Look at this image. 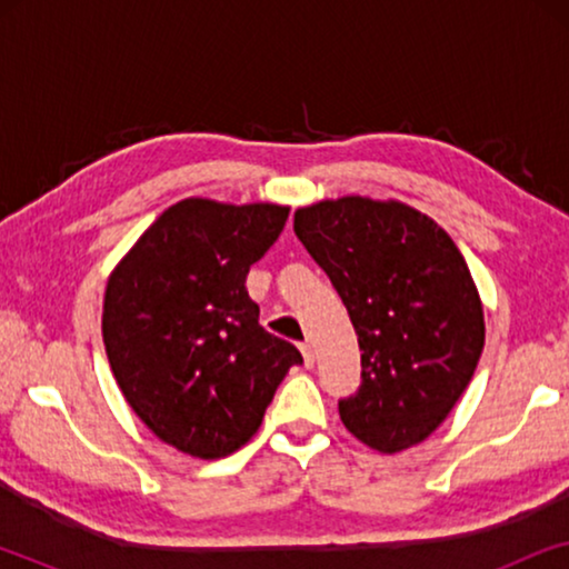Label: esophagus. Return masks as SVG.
Segmentation results:
<instances>
[{"mask_svg": "<svg viewBox=\"0 0 569 569\" xmlns=\"http://www.w3.org/2000/svg\"><path fill=\"white\" fill-rule=\"evenodd\" d=\"M300 352H302V357H306V365H308V368H313V362H316V352H313V347H310L308 341H306V345H300Z\"/></svg>", "mask_w": 569, "mask_h": 569, "instance_id": "1", "label": "esophagus"}]
</instances>
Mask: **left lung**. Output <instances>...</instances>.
<instances>
[{
  "instance_id": "1",
  "label": "left lung",
  "mask_w": 569,
  "mask_h": 569,
  "mask_svg": "<svg viewBox=\"0 0 569 569\" xmlns=\"http://www.w3.org/2000/svg\"><path fill=\"white\" fill-rule=\"evenodd\" d=\"M295 236L329 274L362 349L341 422L380 453L430 438L485 349V310L458 246L417 209L368 197L298 209Z\"/></svg>"
}]
</instances>
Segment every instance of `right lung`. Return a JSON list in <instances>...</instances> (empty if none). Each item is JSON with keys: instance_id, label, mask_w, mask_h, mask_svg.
Returning a JSON list of instances; mask_svg holds the SVG:
<instances>
[{"instance_id": "add662e5", "label": "right lung", "mask_w": 569, "mask_h": 569, "mask_svg": "<svg viewBox=\"0 0 569 569\" xmlns=\"http://www.w3.org/2000/svg\"><path fill=\"white\" fill-rule=\"evenodd\" d=\"M287 214L279 204L183 199L108 277L103 345L116 383L181 453L212 461L246 446L287 370L302 362L259 323L246 290Z\"/></svg>"}]
</instances>
